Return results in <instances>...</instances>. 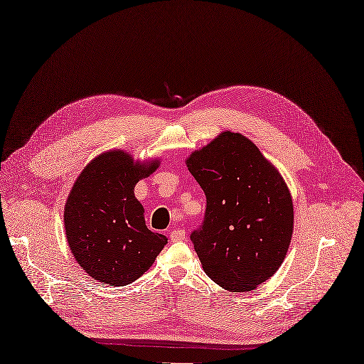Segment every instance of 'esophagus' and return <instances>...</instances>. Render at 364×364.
<instances>
[{"instance_id":"34e87169","label":"esophagus","mask_w":364,"mask_h":364,"mask_svg":"<svg viewBox=\"0 0 364 364\" xmlns=\"http://www.w3.org/2000/svg\"><path fill=\"white\" fill-rule=\"evenodd\" d=\"M171 241H183L185 240V230L183 229H173L170 232Z\"/></svg>"}]
</instances>
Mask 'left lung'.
<instances>
[{
	"mask_svg": "<svg viewBox=\"0 0 364 364\" xmlns=\"http://www.w3.org/2000/svg\"><path fill=\"white\" fill-rule=\"evenodd\" d=\"M206 196L202 225L191 233L208 277L247 292L272 277L294 232V205L282 174L247 136L225 131L186 158Z\"/></svg>",
	"mask_w": 364,
	"mask_h": 364,
	"instance_id": "left-lung-1",
	"label": "left lung"
}]
</instances>
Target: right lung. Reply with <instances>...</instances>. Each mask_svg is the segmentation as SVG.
I'll use <instances>...</instances> for the list:
<instances>
[{"label": "right lung", "instance_id": "obj_1", "mask_svg": "<svg viewBox=\"0 0 364 364\" xmlns=\"http://www.w3.org/2000/svg\"><path fill=\"white\" fill-rule=\"evenodd\" d=\"M158 166V159L135 162L123 150H109L75 181L65 206L66 240L95 280L127 286L152 267L167 244L164 235L147 229L144 209L134 196L136 182Z\"/></svg>", "mask_w": 364, "mask_h": 364}]
</instances>
